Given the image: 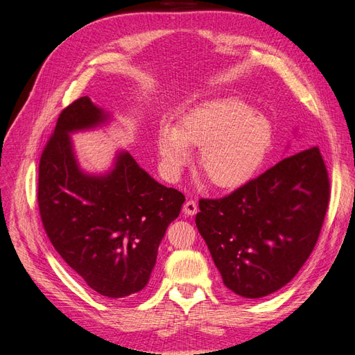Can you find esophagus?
Returning <instances> with one entry per match:
<instances>
[{
    "label": "esophagus",
    "instance_id": "1",
    "mask_svg": "<svg viewBox=\"0 0 355 355\" xmlns=\"http://www.w3.org/2000/svg\"><path fill=\"white\" fill-rule=\"evenodd\" d=\"M198 211V204L194 200H188L184 204V213L187 216H194V214Z\"/></svg>",
    "mask_w": 355,
    "mask_h": 355
}]
</instances>
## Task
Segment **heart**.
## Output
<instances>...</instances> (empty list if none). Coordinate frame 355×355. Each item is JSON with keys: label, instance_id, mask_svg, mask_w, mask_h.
Here are the masks:
<instances>
[{"label": "heart", "instance_id": "1", "mask_svg": "<svg viewBox=\"0 0 355 355\" xmlns=\"http://www.w3.org/2000/svg\"><path fill=\"white\" fill-rule=\"evenodd\" d=\"M272 139L266 118L252 112L245 102L225 98L202 103L182 116L178 125L163 124L157 149L166 173L176 178L201 148L198 167L214 188H234L261 167Z\"/></svg>", "mask_w": 355, "mask_h": 355}]
</instances>
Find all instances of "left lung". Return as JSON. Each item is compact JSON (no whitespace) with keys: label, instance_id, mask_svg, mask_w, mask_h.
<instances>
[{"label":"left lung","instance_id":"1","mask_svg":"<svg viewBox=\"0 0 355 355\" xmlns=\"http://www.w3.org/2000/svg\"><path fill=\"white\" fill-rule=\"evenodd\" d=\"M330 200L318 146L287 157L222 198H201L196 225L223 284L256 299L286 286L314 250Z\"/></svg>","mask_w":355,"mask_h":355}]
</instances>
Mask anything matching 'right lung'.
<instances>
[{
  "instance_id": "right-lung-1",
  "label": "right lung",
  "mask_w": 355,
  "mask_h": 355,
  "mask_svg": "<svg viewBox=\"0 0 355 355\" xmlns=\"http://www.w3.org/2000/svg\"><path fill=\"white\" fill-rule=\"evenodd\" d=\"M103 120L87 96L60 112L40 158L37 198L42 227L62 259L94 292L118 299L148 284L185 196L155 182L128 153L116 157L108 175H84L68 135Z\"/></svg>"
}]
</instances>
